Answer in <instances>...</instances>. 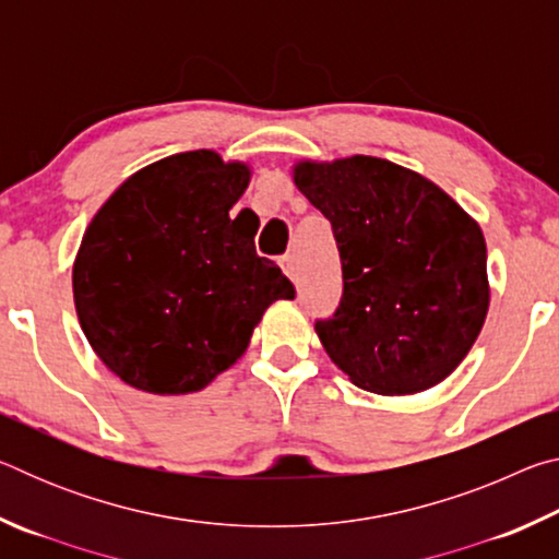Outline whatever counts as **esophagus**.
<instances>
[{
    "label": "esophagus",
    "mask_w": 559,
    "mask_h": 559,
    "mask_svg": "<svg viewBox=\"0 0 559 559\" xmlns=\"http://www.w3.org/2000/svg\"><path fill=\"white\" fill-rule=\"evenodd\" d=\"M281 269H283V273H286V276L290 278V281H296V276H298V266H296V257H283L281 259Z\"/></svg>",
    "instance_id": "34e87169"
}]
</instances>
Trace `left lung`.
Returning a JSON list of instances; mask_svg holds the SVG:
<instances>
[{
    "label": "left lung",
    "instance_id": "obj_1",
    "mask_svg": "<svg viewBox=\"0 0 559 559\" xmlns=\"http://www.w3.org/2000/svg\"><path fill=\"white\" fill-rule=\"evenodd\" d=\"M293 182L333 224L343 300L316 333L359 390L404 396L456 370L486 323L478 222L439 185L390 159H298Z\"/></svg>",
    "mask_w": 559,
    "mask_h": 559
}]
</instances>
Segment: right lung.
<instances>
[{
    "instance_id": "right-lung-1",
    "label": "right lung",
    "mask_w": 559,
    "mask_h": 559,
    "mask_svg": "<svg viewBox=\"0 0 559 559\" xmlns=\"http://www.w3.org/2000/svg\"><path fill=\"white\" fill-rule=\"evenodd\" d=\"M253 169L192 150L130 175L93 216L73 302L93 353L140 392L204 390L251 343L271 302L296 298L229 212Z\"/></svg>"
}]
</instances>
